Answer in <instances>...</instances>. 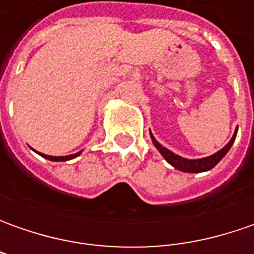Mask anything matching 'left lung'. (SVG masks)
I'll list each match as a JSON object with an SVG mask.
<instances>
[{
  "instance_id": "8db88e82",
  "label": "left lung",
  "mask_w": 254,
  "mask_h": 254,
  "mask_svg": "<svg viewBox=\"0 0 254 254\" xmlns=\"http://www.w3.org/2000/svg\"><path fill=\"white\" fill-rule=\"evenodd\" d=\"M236 132L238 130L235 131L233 134V137L230 138V141L220 150L216 154H213V155H210V157H206V158H200V160H187V158H182L180 155H175L174 152H171L170 150H167L165 147H162L160 142L157 141L154 137L151 135L152 142H154V145H155V148L158 150V151L161 152V155L167 160V161L170 162L171 165L174 167V168H177V170L184 171V172H203V171H209L212 170L218 162L226 155V152L229 151L230 147H232V144L235 142V138H236ZM151 134V132H150Z\"/></svg>"
}]
</instances>
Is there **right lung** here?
Masks as SVG:
<instances>
[{
  "label": "right lung",
  "instance_id": "right-lung-1",
  "mask_svg": "<svg viewBox=\"0 0 254 254\" xmlns=\"http://www.w3.org/2000/svg\"><path fill=\"white\" fill-rule=\"evenodd\" d=\"M41 154V152H39ZM80 152H77V154H72V155H66V157H52V155H45V154H41L44 158L46 160H51V161H67V160H72L74 157H77Z\"/></svg>",
  "mask_w": 254,
  "mask_h": 254
}]
</instances>
